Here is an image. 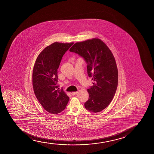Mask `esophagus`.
Segmentation results:
<instances>
[{"label":"esophagus","mask_w":154,"mask_h":154,"mask_svg":"<svg viewBox=\"0 0 154 154\" xmlns=\"http://www.w3.org/2000/svg\"><path fill=\"white\" fill-rule=\"evenodd\" d=\"M77 91H74V92H72L71 93V94H72V96H74V95H76V94H77Z\"/></svg>","instance_id":"obj_1"}]
</instances>
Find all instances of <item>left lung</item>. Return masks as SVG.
I'll list each match as a JSON object with an SVG mask.
<instances>
[{
  "label": "left lung",
  "instance_id": "obj_1",
  "mask_svg": "<svg viewBox=\"0 0 154 154\" xmlns=\"http://www.w3.org/2000/svg\"><path fill=\"white\" fill-rule=\"evenodd\" d=\"M84 58L87 63V74L93 85L87 89V110L98 112L109 105L115 95L118 74L116 60L109 48L98 38L76 42L69 49Z\"/></svg>",
  "mask_w": 154,
  "mask_h": 154
}]
</instances>
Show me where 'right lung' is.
Wrapping results in <instances>:
<instances>
[{
	"label": "right lung",
	"mask_w": 154,
	"mask_h": 154,
	"mask_svg": "<svg viewBox=\"0 0 154 154\" xmlns=\"http://www.w3.org/2000/svg\"><path fill=\"white\" fill-rule=\"evenodd\" d=\"M74 42H55L39 54L32 72L34 93L41 105L52 114L65 109L69 97L57 84V69L62 57Z\"/></svg>",
	"instance_id": "add662e5"
}]
</instances>
